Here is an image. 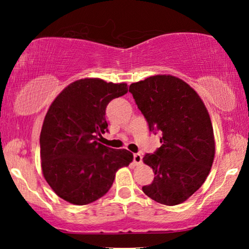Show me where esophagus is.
<instances>
[{"label": "esophagus", "instance_id": "1", "mask_svg": "<svg viewBox=\"0 0 249 249\" xmlns=\"http://www.w3.org/2000/svg\"><path fill=\"white\" fill-rule=\"evenodd\" d=\"M142 162V156L141 154H134V163L135 165H141Z\"/></svg>", "mask_w": 249, "mask_h": 249}]
</instances>
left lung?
<instances>
[{
    "instance_id": "1",
    "label": "left lung",
    "mask_w": 249,
    "mask_h": 249,
    "mask_svg": "<svg viewBox=\"0 0 249 249\" xmlns=\"http://www.w3.org/2000/svg\"><path fill=\"white\" fill-rule=\"evenodd\" d=\"M129 92L149 129L162 134L161 146L142 158L155 172L142 191L160 204L182 203L204 183L215 155L208 109L199 94L175 75H153L130 84Z\"/></svg>"
}]
</instances>
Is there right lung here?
Instances as JSON below:
<instances>
[{
  "label": "right lung",
  "mask_w": 249,
  "mask_h": 249,
  "mask_svg": "<svg viewBox=\"0 0 249 249\" xmlns=\"http://www.w3.org/2000/svg\"><path fill=\"white\" fill-rule=\"evenodd\" d=\"M127 89L126 83L80 79L49 107L39 140L41 170L54 193L69 203L86 205L100 199L111 189L116 171L133 161L130 151L98 142L107 132L105 108Z\"/></svg>",
  "instance_id": "add662e5"
}]
</instances>
